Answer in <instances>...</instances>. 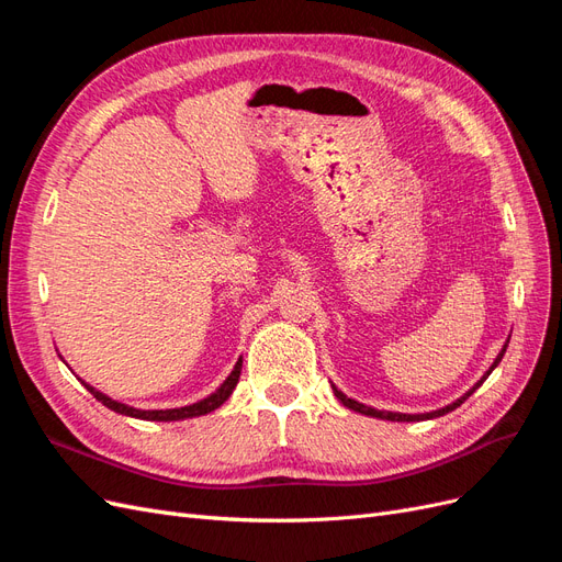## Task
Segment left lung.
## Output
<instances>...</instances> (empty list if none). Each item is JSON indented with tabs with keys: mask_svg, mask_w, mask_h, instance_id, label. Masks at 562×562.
I'll return each mask as SVG.
<instances>
[{
	"mask_svg": "<svg viewBox=\"0 0 562 562\" xmlns=\"http://www.w3.org/2000/svg\"><path fill=\"white\" fill-rule=\"evenodd\" d=\"M504 351H506V345H504V349H502V353L497 356V359H495V363H492V368L485 372V375H483V380L479 382V384H475L471 391H469V394H464L462 398H459V401H454L452 405H446V407H440V411H434V413H427V415H403V413H384V411H375V407H368V405H363V403H359V401H353V398H347L345 394H342V391H337L335 389V396L339 398V401H342L347 407H351V411H356V413H363V415H370V417H380V419H391V422H419V419H434V417H440V415H446V413H450V411H454V407L457 405H462L471 394H473V391L475 389H479L485 380H487V375H490V372L492 370H495L497 368V363L502 361V356H504Z\"/></svg>",
	"mask_w": 562,
	"mask_h": 562,
	"instance_id": "1",
	"label": "left lung"
}]
</instances>
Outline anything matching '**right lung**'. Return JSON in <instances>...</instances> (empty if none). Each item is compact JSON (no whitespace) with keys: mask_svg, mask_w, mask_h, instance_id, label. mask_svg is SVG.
<instances>
[{"mask_svg":"<svg viewBox=\"0 0 562 562\" xmlns=\"http://www.w3.org/2000/svg\"><path fill=\"white\" fill-rule=\"evenodd\" d=\"M239 375H241V359L236 361L234 370L229 372V378L223 382V386H220L215 394H211L209 398H203L194 405H184V407H173V411H135V407H128L124 403H116L112 398H108L105 394H100V391H95L93 386H89L87 382H81L83 386H87L91 394L95 396V401H100L103 405H108L110 411L119 413V415H128V417H138V419H155V422H173V419H184V417H199V415H206L211 411H215V407L223 405L229 394L234 391L236 382H239Z\"/></svg>","mask_w":562,"mask_h":562,"instance_id":"obj_1","label":"right lung"}]
</instances>
